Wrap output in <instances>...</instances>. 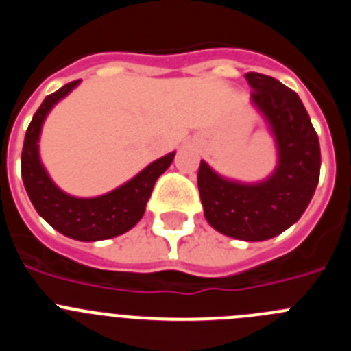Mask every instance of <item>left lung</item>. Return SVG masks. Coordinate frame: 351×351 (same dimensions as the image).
Listing matches in <instances>:
<instances>
[{
    "mask_svg": "<svg viewBox=\"0 0 351 351\" xmlns=\"http://www.w3.org/2000/svg\"><path fill=\"white\" fill-rule=\"evenodd\" d=\"M251 101L271 125L278 144V169L258 184H241L198 169L204 216L213 228L241 241L276 237L302 216L320 179V142L299 95L274 77L250 71Z\"/></svg>",
    "mask_w": 351,
    "mask_h": 351,
    "instance_id": "left-lung-1",
    "label": "left lung"
}]
</instances>
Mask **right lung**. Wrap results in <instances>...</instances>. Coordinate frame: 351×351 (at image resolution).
Wrapping results in <instances>:
<instances>
[{
	"instance_id": "add662e5",
	"label": "right lung",
	"mask_w": 351,
	"mask_h": 351,
	"mask_svg": "<svg viewBox=\"0 0 351 351\" xmlns=\"http://www.w3.org/2000/svg\"><path fill=\"white\" fill-rule=\"evenodd\" d=\"M80 80L64 84L63 88L49 95L38 110L35 112L27 126L24 137L23 156H21V172H23L24 188L31 204L52 228L75 241H104L117 237L137 225L144 216L154 182L165 172L173 160V154L153 161L137 173L132 181L119 186L110 193L95 198L70 197L61 191L47 176L38 156V138L42 125L51 108L61 98L75 88Z\"/></svg>"
}]
</instances>
